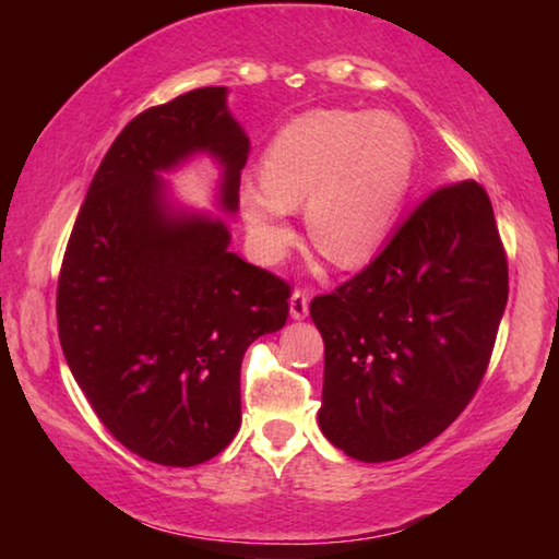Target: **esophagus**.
I'll list each match as a JSON object with an SVG mask.
<instances>
[{
  "instance_id": "obj_1",
  "label": "esophagus",
  "mask_w": 559,
  "mask_h": 559,
  "mask_svg": "<svg viewBox=\"0 0 559 559\" xmlns=\"http://www.w3.org/2000/svg\"><path fill=\"white\" fill-rule=\"evenodd\" d=\"M308 316V293L302 288H296L290 293V318L302 320Z\"/></svg>"
}]
</instances>
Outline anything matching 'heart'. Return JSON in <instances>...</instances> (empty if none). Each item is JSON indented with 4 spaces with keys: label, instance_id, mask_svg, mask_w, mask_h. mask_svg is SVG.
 Returning <instances> with one entry per match:
<instances>
[{
    "label": "heart",
    "instance_id": "b5f03b06",
    "mask_svg": "<svg viewBox=\"0 0 559 559\" xmlns=\"http://www.w3.org/2000/svg\"><path fill=\"white\" fill-rule=\"evenodd\" d=\"M414 167L412 130L390 112L310 110L290 120L266 150L263 179L241 189L253 251L276 263L293 241V210L308 202V234L330 261H370L400 219Z\"/></svg>",
    "mask_w": 559,
    "mask_h": 559
}]
</instances>
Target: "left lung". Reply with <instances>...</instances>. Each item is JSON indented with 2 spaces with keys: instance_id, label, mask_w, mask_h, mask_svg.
<instances>
[{
  "instance_id": "obj_1",
  "label": "left lung",
  "mask_w": 559,
  "mask_h": 559,
  "mask_svg": "<svg viewBox=\"0 0 559 559\" xmlns=\"http://www.w3.org/2000/svg\"><path fill=\"white\" fill-rule=\"evenodd\" d=\"M508 302V259L486 189L439 187L370 266L310 300L325 343L318 424L365 463L427 447L466 409Z\"/></svg>"
}]
</instances>
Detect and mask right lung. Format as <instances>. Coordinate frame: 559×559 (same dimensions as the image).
<instances>
[{
  "label": "right lung",
  "mask_w": 559,
  "mask_h": 559,
  "mask_svg": "<svg viewBox=\"0 0 559 559\" xmlns=\"http://www.w3.org/2000/svg\"><path fill=\"white\" fill-rule=\"evenodd\" d=\"M194 153L239 206L249 138L206 86L140 112L103 157L66 246L56 318L75 382L112 437L163 466H197L241 427V359L286 325L290 286L229 251L210 214L173 210L165 179Z\"/></svg>",
  "instance_id": "1"
}]
</instances>
